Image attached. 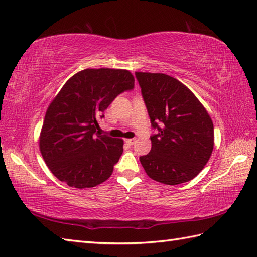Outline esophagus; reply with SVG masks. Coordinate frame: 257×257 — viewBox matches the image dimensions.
Returning <instances> with one entry per match:
<instances>
[{"instance_id":"esophagus-1","label":"esophagus","mask_w":257,"mask_h":257,"mask_svg":"<svg viewBox=\"0 0 257 257\" xmlns=\"http://www.w3.org/2000/svg\"><path fill=\"white\" fill-rule=\"evenodd\" d=\"M136 143V139L132 138V139H125V144H128L129 146H133Z\"/></svg>"}]
</instances>
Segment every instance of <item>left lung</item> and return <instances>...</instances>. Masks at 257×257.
Masks as SVG:
<instances>
[{
	"mask_svg": "<svg viewBox=\"0 0 257 257\" xmlns=\"http://www.w3.org/2000/svg\"><path fill=\"white\" fill-rule=\"evenodd\" d=\"M148 110L151 150L139 158L146 173L163 184L177 185L195 178L209 161L214 127L206 109L187 86L171 76L136 72Z\"/></svg>",
	"mask_w": 257,
	"mask_h": 257,
	"instance_id": "obj_1",
	"label": "left lung"
}]
</instances>
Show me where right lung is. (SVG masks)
I'll list each match as a JSON object with an SVG mask.
<instances>
[{
	"instance_id": "1",
	"label": "right lung",
	"mask_w": 257,
	"mask_h": 257,
	"mask_svg": "<svg viewBox=\"0 0 257 257\" xmlns=\"http://www.w3.org/2000/svg\"><path fill=\"white\" fill-rule=\"evenodd\" d=\"M134 86L129 70L111 68H87L66 81L47 108L40 136L43 159L58 180L84 189L111 176L123 140L100 135L98 119Z\"/></svg>"
}]
</instances>
